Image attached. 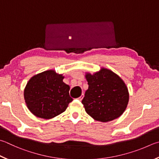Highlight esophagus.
I'll return each instance as SVG.
<instances>
[{"instance_id":"obj_1","label":"esophagus","mask_w":159,"mask_h":159,"mask_svg":"<svg viewBox=\"0 0 159 159\" xmlns=\"http://www.w3.org/2000/svg\"><path fill=\"white\" fill-rule=\"evenodd\" d=\"M83 97H84V94H82L80 95V96L79 98H78V99H79V101H81V100L83 99Z\"/></svg>"}]
</instances>
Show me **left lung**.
<instances>
[{"instance_id":"8db88e82","label":"left lung","mask_w":159,"mask_h":159,"mask_svg":"<svg viewBox=\"0 0 159 159\" xmlns=\"http://www.w3.org/2000/svg\"><path fill=\"white\" fill-rule=\"evenodd\" d=\"M88 89L82 100L87 113L94 120L107 122L117 119L127 107L129 94L125 83L111 70L102 68L85 74Z\"/></svg>"}]
</instances>
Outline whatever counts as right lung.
Wrapping results in <instances>:
<instances>
[{
	"label": "right lung",
	"instance_id": "right-lung-1",
	"mask_svg": "<svg viewBox=\"0 0 159 159\" xmlns=\"http://www.w3.org/2000/svg\"><path fill=\"white\" fill-rule=\"evenodd\" d=\"M62 74L47 70L33 76L24 89V99L28 108L34 116L51 119L67 109L73 101L70 88L63 82Z\"/></svg>",
	"mask_w": 159,
	"mask_h": 159
}]
</instances>
